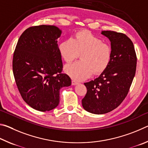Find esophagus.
Listing matches in <instances>:
<instances>
[{"mask_svg":"<svg viewBox=\"0 0 148 148\" xmlns=\"http://www.w3.org/2000/svg\"><path fill=\"white\" fill-rule=\"evenodd\" d=\"M77 84H78V82L75 81V80H72V86H75V85H77Z\"/></svg>","mask_w":148,"mask_h":148,"instance_id":"34e87169","label":"esophagus"}]
</instances>
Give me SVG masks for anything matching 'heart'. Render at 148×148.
Returning a JSON list of instances; mask_svg holds the SVG:
<instances>
[{"instance_id":"obj_1","label":"heart","mask_w":148,"mask_h":148,"mask_svg":"<svg viewBox=\"0 0 148 148\" xmlns=\"http://www.w3.org/2000/svg\"><path fill=\"white\" fill-rule=\"evenodd\" d=\"M61 57L66 62H71L81 54V61L66 65L64 72L72 79L81 81L92 74L103 72L110 64L112 50L109 44L89 32L81 31L72 40L62 41L59 46Z\"/></svg>"}]
</instances>
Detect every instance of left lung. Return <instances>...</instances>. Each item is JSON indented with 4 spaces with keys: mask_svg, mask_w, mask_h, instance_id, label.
<instances>
[{
    "mask_svg": "<svg viewBox=\"0 0 148 148\" xmlns=\"http://www.w3.org/2000/svg\"><path fill=\"white\" fill-rule=\"evenodd\" d=\"M101 34L111 42V60L98 77L84 83L87 93L82 101L84 108L95 114L108 113L119 106L128 94L137 62L133 43L128 36L111 31Z\"/></svg>",
    "mask_w": 148,
    "mask_h": 148,
    "instance_id": "8db88e82",
    "label": "left lung"
}]
</instances>
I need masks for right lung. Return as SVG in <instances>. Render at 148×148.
<instances>
[{
	"label": "right lung",
	"mask_w": 148,
	"mask_h": 148,
	"mask_svg": "<svg viewBox=\"0 0 148 148\" xmlns=\"http://www.w3.org/2000/svg\"><path fill=\"white\" fill-rule=\"evenodd\" d=\"M61 30L53 25L31 27L19 37L14 53L13 73L17 88L26 103L40 112L59 103V91L71 85L62 74L57 39Z\"/></svg>",
	"instance_id": "obj_1"
}]
</instances>
